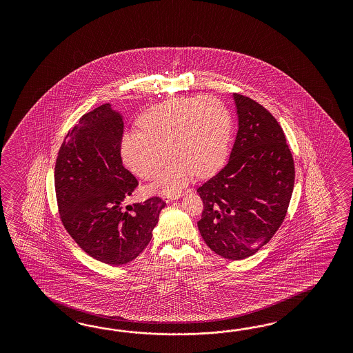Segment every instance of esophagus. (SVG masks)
I'll use <instances>...</instances> for the list:
<instances>
[{
  "mask_svg": "<svg viewBox=\"0 0 353 353\" xmlns=\"http://www.w3.org/2000/svg\"><path fill=\"white\" fill-rule=\"evenodd\" d=\"M181 196V192H179V194H173V195H164L163 196V199H164V202H167V203H170L172 201H176V199H179Z\"/></svg>",
  "mask_w": 353,
  "mask_h": 353,
  "instance_id": "esophagus-1",
  "label": "esophagus"
}]
</instances>
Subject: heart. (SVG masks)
Returning <instances> with one entry per match:
<instances>
[{"label": "heart", "instance_id": "1", "mask_svg": "<svg viewBox=\"0 0 353 353\" xmlns=\"http://www.w3.org/2000/svg\"><path fill=\"white\" fill-rule=\"evenodd\" d=\"M137 132H124L119 151L128 170L143 180L161 171L151 192H179L195 173H214L225 161L232 134V120L226 107L212 97L173 98L150 107L139 120Z\"/></svg>", "mask_w": 353, "mask_h": 353}]
</instances>
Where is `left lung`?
Wrapping results in <instances>:
<instances>
[{
	"label": "left lung",
	"mask_w": 353,
	"mask_h": 353,
	"mask_svg": "<svg viewBox=\"0 0 353 353\" xmlns=\"http://www.w3.org/2000/svg\"><path fill=\"white\" fill-rule=\"evenodd\" d=\"M238 132L229 161L196 192L203 201L198 229L217 255L252 256L288 214L295 165L285 133L265 107L234 93Z\"/></svg>",
	"instance_id": "left-lung-1"
}]
</instances>
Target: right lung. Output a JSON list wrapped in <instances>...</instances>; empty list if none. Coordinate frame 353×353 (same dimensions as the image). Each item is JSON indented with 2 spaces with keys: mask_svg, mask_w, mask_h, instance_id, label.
Returning <instances> with one entry per match:
<instances>
[{
  "mask_svg": "<svg viewBox=\"0 0 353 353\" xmlns=\"http://www.w3.org/2000/svg\"><path fill=\"white\" fill-rule=\"evenodd\" d=\"M124 123L110 103L83 115L58 152L54 182L64 229L89 256L123 265L151 241L165 202L152 196L124 208L137 188L119 151Z\"/></svg>",
  "mask_w": 353,
  "mask_h": 353,
  "instance_id": "add662e5",
  "label": "right lung"
}]
</instances>
